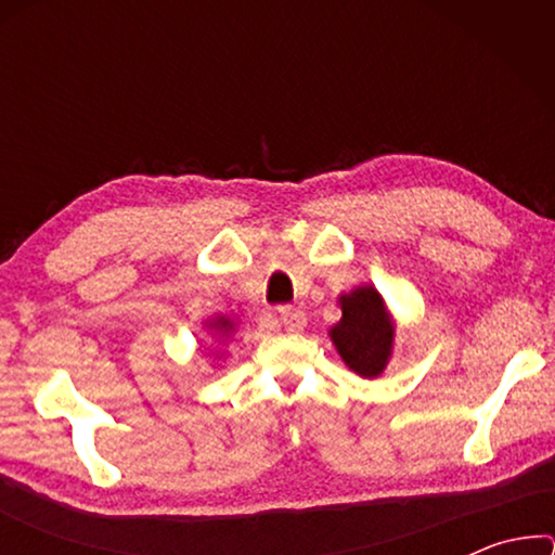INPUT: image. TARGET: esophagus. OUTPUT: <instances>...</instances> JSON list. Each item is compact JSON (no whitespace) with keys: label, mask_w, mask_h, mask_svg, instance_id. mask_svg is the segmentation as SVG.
I'll use <instances>...</instances> for the list:
<instances>
[{"label":"esophagus","mask_w":555,"mask_h":555,"mask_svg":"<svg viewBox=\"0 0 555 555\" xmlns=\"http://www.w3.org/2000/svg\"><path fill=\"white\" fill-rule=\"evenodd\" d=\"M276 315H279V323L284 325L286 331H291V333L304 331L306 315H304V311H298V308H294V306H281L279 311H276Z\"/></svg>","instance_id":"34e87169"}]
</instances>
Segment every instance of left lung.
Listing matches in <instances>:
<instances>
[{
    "mask_svg": "<svg viewBox=\"0 0 555 555\" xmlns=\"http://www.w3.org/2000/svg\"><path fill=\"white\" fill-rule=\"evenodd\" d=\"M340 306L343 321L331 331L337 352L360 377H377L389 360L393 340V325L382 296L372 286H362L340 296Z\"/></svg>",
    "mask_w": 555,
    "mask_h": 555,
    "instance_id": "obj_1",
    "label": "left lung"
}]
</instances>
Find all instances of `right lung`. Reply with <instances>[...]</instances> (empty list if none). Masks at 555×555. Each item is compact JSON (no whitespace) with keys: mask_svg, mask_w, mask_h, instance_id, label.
<instances>
[{"mask_svg":"<svg viewBox=\"0 0 555 555\" xmlns=\"http://www.w3.org/2000/svg\"><path fill=\"white\" fill-rule=\"evenodd\" d=\"M218 327H220V331H230V323H228V321H222V318H220V321H218Z\"/></svg>","mask_w":555,"mask_h":555,"instance_id":"obj_1","label":"right lung"}]
</instances>
